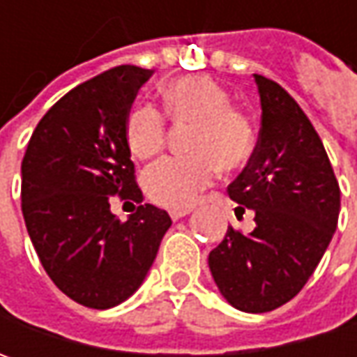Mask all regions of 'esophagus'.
Listing matches in <instances>:
<instances>
[{"label":"esophagus","mask_w":357,"mask_h":357,"mask_svg":"<svg viewBox=\"0 0 357 357\" xmlns=\"http://www.w3.org/2000/svg\"><path fill=\"white\" fill-rule=\"evenodd\" d=\"M171 218L172 220H178V218H183L186 214H190V208H178V211H171Z\"/></svg>","instance_id":"1"}]
</instances>
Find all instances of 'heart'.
<instances>
[{
    "label": "heart",
    "instance_id": "heart-1",
    "mask_svg": "<svg viewBox=\"0 0 357 357\" xmlns=\"http://www.w3.org/2000/svg\"><path fill=\"white\" fill-rule=\"evenodd\" d=\"M165 113L176 125H192L188 157H167L151 165L143 185L151 200L172 211L188 208L213 185L218 171L244 169L256 149L252 119L234 107L230 93L208 75L176 77L162 87ZM153 105L135 107L127 117L125 135L130 153L155 157L167 144L169 123Z\"/></svg>",
    "mask_w": 357,
    "mask_h": 357
}]
</instances>
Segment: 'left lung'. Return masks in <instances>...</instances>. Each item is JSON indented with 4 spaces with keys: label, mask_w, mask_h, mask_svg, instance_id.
<instances>
[{
    "label": "left lung",
    "mask_w": 357,
    "mask_h": 357,
    "mask_svg": "<svg viewBox=\"0 0 357 357\" xmlns=\"http://www.w3.org/2000/svg\"><path fill=\"white\" fill-rule=\"evenodd\" d=\"M262 117L250 162L228 185L236 213L254 211L250 234L228 227L208 254L220 294L236 310L262 314L290 302L314 274L334 236L340 185L322 139L276 81L254 75Z\"/></svg>",
    "instance_id": "left-lung-1"
}]
</instances>
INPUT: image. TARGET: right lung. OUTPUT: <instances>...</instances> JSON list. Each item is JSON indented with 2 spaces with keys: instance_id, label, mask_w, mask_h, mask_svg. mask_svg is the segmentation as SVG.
<instances>
[{
  "instance_id": "right-lung-1",
  "label": "right lung",
  "mask_w": 357,
  "mask_h": 357,
  "mask_svg": "<svg viewBox=\"0 0 357 357\" xmlns=\"http://www.w3.org/2000/svg\"><path fill=\"white\" fill-rule=\"evenodd\" d=\"M151 69L119 65L77 85L37 123L21 162V211L41 266L77 304L125 302L153 266L171 216L143 204L125 125ZM139 204L127 223L110 199Z\"/></svg>"
}]
</instances>
